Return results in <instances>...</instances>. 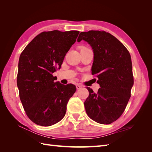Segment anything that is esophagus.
<instances>
[{
	"instance_id": "obj_1",
	"label": "esophagus",
	"mask_w": 152,
	"mask_h": 152,
	"mask_svg": "<svg viewBox=\"0 0 152 152\" xmlns=\"http://www.w3.org/2000/svg\"><path fill=\"white\" fill-rule=\"evenodd\" d=\"M76 87H77V89H80L82 87V86L79 84H76Z\"/></svg>"
}]
</instances>
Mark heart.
<instances>
[{
	"instance_id": "obj_1",
	"label": "heart",
	"mask_w": 152,
	"mask_h": 152,
	"mask_svg": "<svg viewBox=\"0 0 152 152\" xmlns=\"http://www.w3.org/2000/svg\"><path fill=\"white\" fill-rule=\"evenodd\" d=\"M85 48H86V47H82L81 48V49H85Z\"/></svg>"
}]
</instances>
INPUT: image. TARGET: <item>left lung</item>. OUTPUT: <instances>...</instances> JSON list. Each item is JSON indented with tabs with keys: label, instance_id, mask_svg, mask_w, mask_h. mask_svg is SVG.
Returning a JSON list of instances; mask_svg holds the SVG:
<instances>
[{
	"label": "left lung",
	"instance_id": "obj_1",
	"mask_svg": "<svg viewBox=\"0 0 152 152\" xmlns=\"http://www.w3.org/2000/svg\"><path fill=\"white\" fill-rule=\"evenodd\" d=\"M84 40L92 47L94 61L92 75L98 78V93L87 87L89 96L84 102L86 113L102 124L117 121L126 109L134 84L129 52L117 38L108 32H81L78 42Z\"/></svg>",
	"mask_w": 152,
	"mask_h": 152
}]
</instances>
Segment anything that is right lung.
<instances>
[{
  "label": "right lung",
  "mask_w": 152,
  "mask_h": 152,
  "mask_svg": "<svg viewBox=\"0 0 152 152\" xmlns=\"http://www.w3.org/2000/svg\"><path fill=\"white\" fill-rule=\"evenodd\" d=\"M79 31H43L21 53L17 75L20 98L26 115L42 126H50L65 117L75 86L55 82L53 73L61 68Z\"/></svg>",
  "instance_id": "obj_1"
}]
</instances>
